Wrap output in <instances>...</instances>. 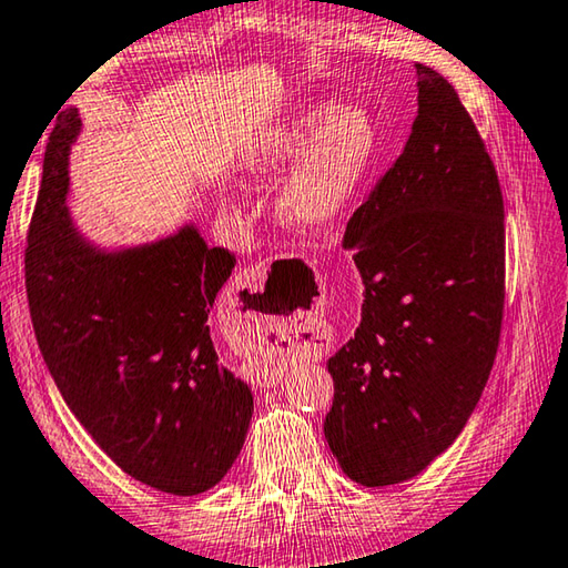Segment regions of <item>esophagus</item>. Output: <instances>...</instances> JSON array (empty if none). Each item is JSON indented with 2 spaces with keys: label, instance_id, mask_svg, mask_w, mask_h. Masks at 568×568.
Segmentation results:
<instances>
[{
  "label": "esophagus",
  "instance_id": "34e87169",
  "mask_svg": "<svg viewBox=\"0 0 568 568\" xmlns=\"http://www.w3.org/2000/svg\"><path fill=\"white\" fill-rule=\"evenodd\" d=\"M265 273V263H257V265H247L245 267V271H240V275H237V281L240 283H253V281H257V277H261ZM325 351H328V345H315V348L311 351V355H315V358H321V355L325 353ZM277 381H281V373H277V371H261V373H257V383H261V386H267V388H271V386H275V383Z\"/></svg>",
  "mask_w": 568,
  "mask_h": 568
}]
</instances>
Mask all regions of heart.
I'll use <instances>...</instances> for the list:
<instances>
[{
    "mask_svg": "<svg viewBox=\"0 0 568 568\" xmlns=\"http://www.w3.org/2000/svg\"><path fill=\"white\" fill-rule=\"evenodd\" d=\"M376 142V124L363 110L315 104L271 132L257 150L255 170L273 175L295 162L277 192V215L297 230H323L351 203Z\"/></svg>",
    "mask_w": 568,
    "mask_h": 568,
    "instance_id": "b5f03b06",
    "label": "heart"
}]
</instances>
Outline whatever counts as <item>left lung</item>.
I'll return each mask as SVG.
<instances>
[{
  "mask_svg": "<svg viewBox=\"0 0 568 568\" xmlns=\"http://www.w3.org/2000/svg\"><path fill=\"white\" fill-rule=\"evenodd\" d=\"M418 114L345 227L365 301L328 361L325 440L343 474L408 480L454 444L484 390L506 297L504 195L446 77L416 64Z\"/></svg>",
  "mask_w": 568,
  "mask_h": 568,
  "instance_id": "1",
  "label": "left lung"
}]
</instances>
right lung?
Segmentation results:
<instances>
[{
  "mask_svg": "<svg viewBox=\"0 0 568 568\" xmlns=\"http://www.w3.org/2000/svg\"><path fill=\"white\" fill-rule=\"evenodd\" d=\"M77 130V110L57 118L27 233L37 343L74 418L124 474L172 496L203 494L253 418L250 388L217 363L207 325L235 255L195 227L120 255L90 247L64 207Z\"/></svg>",
  "mask_w": 568,
  "mask_h": 568,
  "instance_id": "right-lung-1",
  "label": "right lung"
}]
</instances>
